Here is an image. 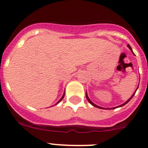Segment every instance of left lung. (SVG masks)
<instances>
[{
	"label": "left lung",
	"instance_id": "obj_1",
	"mask_svg": "<svg viewBox=\"0 0 148 148\" xmlns=\"http://www.w3.org/2000/svg\"><path fill=\"white\" fill-rule=\"evenodd\" d=\"M127 47H129V49H130V50H131V51H132V52H133V50H132V48H131V47H130V45H129V44H128V45H127ZM137 89H138V87H137ZM137 89H136V90H137ZM136 91H135V92H134V93H133V95H132V96H131V97H130V99H128V100H127V101L126 102H125V103H124V104H121V105H120V106H118V107H116V108H112V109H116V108H120V107H122V106L125 105V104H127V103H128V102H129V101H130V99H132V98H133V95H134V94H135V93H136ZM86 97H87V101H88L89 102H90V104H92V106H94V107H95V108H101V109H104V108H101V107H99V106H97V105H95V104H93V103H92V101H90V99H89V97H88V96H87V92H86Z\"/></svg>",
	"mask_w": 148,
	"mask_h": 148
}]
</instances>
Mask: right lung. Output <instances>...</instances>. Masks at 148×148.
Wrapping results in <instances>:
<instances>
[{"instance_id": "add662e5", "label": "right lung", "mask_w": 148, "mask_h": 148, "mask_svg": "<svg viewBox=\"0 0 148 148\" xmlns=\"http://www.w3.org/2000/svg\"><path fill=\"white\" fill-rule=\"evenodd\" d=\"M64 95H63V96H62V97H61V99H60V100H59V101H58V102L56 103V104H58V103H59V102H60V101H61V100H62V99H64Z\"/></svg>"}]
</instances>
